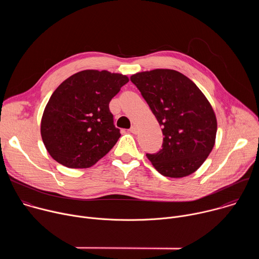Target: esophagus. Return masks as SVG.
<instances>
[{"label":"esophagus","mask_w":259,"mask_h":259,"mask_svg":"<svg viewBox=\"0 0 259 259\" xmlns=\"http://www.w3.org/2000/svg\"><path fill=\"white\" fill-rule=\"evenodd\" d=\"M130 132H131V133H133V134H137V132H138V128H137V126H135V125L131 126V128H130Z\"/></svg>","instance_id":"esophagus-1"}]
</instances>
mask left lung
Segmentation results:
<instances>
[{
  "label": "left lung",
  "mask_w": 259,
  "mask_h": 259,
  "mask_svg": "<svg viewBox=\"0 0 259 259\" xmlns=\"http://www.w3.org/2000/svg\"><path fill=\"white\" fill-rule=\"evenodd\" d=\"M164 135L162 150L146 154L164 176L181 178L197 171L215 144L214 110L197 85L174 69L157 68L132 75Z\"/></svg>",
  "instance_id": "left-lung-1"
}]
</instances>
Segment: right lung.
<instances>
[{
  "mask_svg": "<svg viewBox=\"0 0 259 259\" xmlns=\"http://www.w3.org/2000/svg\"><path fill=\"white\" fill-rule=\"evenodd\" d=\"M129 82L127 76L86 69L63 81L43 113L41 135L49 155L68 168H89L121 136L108 104Z\"/></svg>",
  "mask_w": 259,
  "mask_h": 259,
  "instance_id": "right-lung-1",
  "label": "right lung"
}]
</instances>
